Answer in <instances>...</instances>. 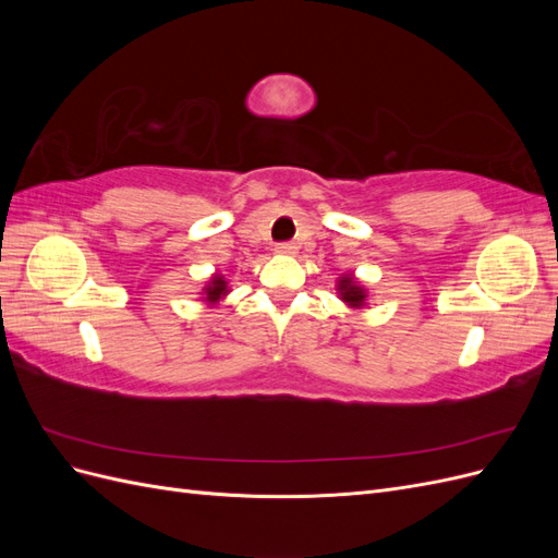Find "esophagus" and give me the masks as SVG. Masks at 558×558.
Listing matches in <instances>:
<instances>
[{
	"label": "esophagus",
	"mask_w": 558,
	"mask_h": 558,
	"mask_svg": "<svg viewBox=\"0 0 558 558\" xmlns=\"http://www.w3.org/2000/svg\"><path fill=\"white\" fill-rule=\"evenodd\" d=\"M275 251L281 253V256H295L298 246H295V242H281V244H277Z\"/></svg>",
	"instance_id": "obj_1"
}]
</instances>
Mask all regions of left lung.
Segmentation results:
<instances>
[{
    "label": "left lung",
    "instance_id": "1",
    "mask_svg": "<svg viewBox=\"0 0 558 558\" xmlns=\"http://www.w3.org/2000/svg\"><path fill=\"white\" fill-rule=\"evenodd\" d=\"M337 293H340V298L353 310H361L367 300L365 289L351 275H344L340 281H337Z\"/></svg>",
    "mask_w": 558,
    "mask_h": 558
}]
</instances>
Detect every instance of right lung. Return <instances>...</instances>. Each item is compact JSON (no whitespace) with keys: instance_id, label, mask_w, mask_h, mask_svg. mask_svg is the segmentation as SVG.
I'll return each mask as SVG.
<instances>
[{"instance_id":"obj_1","label":"right lung","mask_w":558,"mask_h":558,"mask_svg":"<svg viewBox=\"0 0 558 558\" xmlns=\"http://www.w3.org/2000/svg\"><path fill=\"white\" fill-rule=\"evenodd\" d=\"M205 300L209 302V305H216L218 300H221L223 295H228V281H226V277H221V275H214L211 279H209V283L205 286Z\"/></svg>"}]
</instances>
